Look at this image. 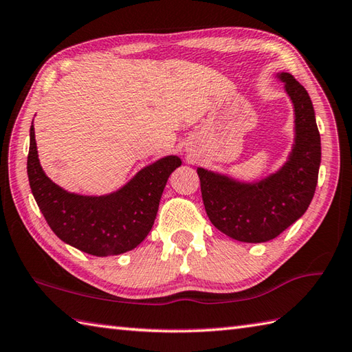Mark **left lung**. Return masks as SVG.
Here are the masks:
<instances>
[{"label": "left lung", "mask_w": 352, "mask_h": 352, "mask_svg": "<svg viewBox=\"0 0 352 352\" xmlns=\"http://www.w3.org/2000/svg\"><path fill=\"white\" fill-rule=\"evenodd\" d=\"M294 107L296 139L288 162L258 183H239L198 168L206 213L218 230L241 243L274 239L304 215L320 166V134L307 89L290 73L278 74Z\"/></svg>", "instance_id": "8db88e82"}]
</instances>
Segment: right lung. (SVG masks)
<instances>
[{
  "label": "right lung",
  "instance_id": "add662e5",
  "mask_svg": "<svg viewBox=\"0 0 352 352\" xmlns=\"http://www.w3.org/2000/svg\"><path fill=\"white\" fill-rule=\"evenodd\" d=\"M180 164V158L168 155L143 168L128 184L109 195L70 194L44 174L34 128L30 126L27 175L38 208L59 239L93 256L129 252L146 238L168 178Z\"/></svg>",
  "mask_w": 352,
  "mask_h": 352
}]
</instances>
